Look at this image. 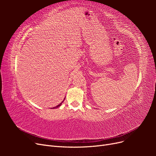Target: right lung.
I'll use <instances>...</instances> for the list:
<instances>
[{"label": "right lung", "instance_id": "1", "mask_svg": "<svg viewBox=\"0 0 156 156\" xmlns=\"http://www.w3.org/2000/svg\"><path fill=\"white\" fill-rule=\"evenodd\" d=\"M64 100H65V99H64ZM63 101H64V100H63V101H62V102H61V103H60V104H59V105H57V106H56V107H53V108H58V107H60V105H61V104H62V103H63Z\"/></svg>", "mask_w": 156, "mask_h": 156}]
</instances>
